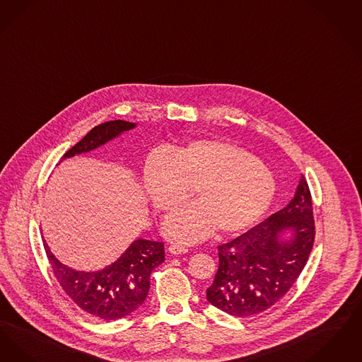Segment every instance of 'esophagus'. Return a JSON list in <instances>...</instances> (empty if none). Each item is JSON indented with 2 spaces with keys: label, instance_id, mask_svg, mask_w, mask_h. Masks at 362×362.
<instances>
[{
  "label": "esophagus",
  "instance_id": "esophagus-1",
  "mask_svg": "<svg viewBox=\"0 0 362 362\" xmlns=\"http://www.w3.org/2000/svg\"><path fill=\"white\" fill-rule=\"evenodd\" d=\"M168 250H169L170 254H174V255H177V254H185V252H188V249H187L185 246H181V245H170Z\"/></svg>",
  "mask_w": 362,
  "mask_h": 362
}]
</instances>
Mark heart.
Returning a JSON list of instances; mask_svg holds the SVG:
<instances>
[{"label": "heart", "instance_id": "b5f03b06", "mask_svg": "<svg viewBox=\"0 0 362 362\" xmlns=\"http://www.w3.org/2000/svg\"><path fill=\"white\" fill-rule=\"evenodd\" d=\"M146 197L168 211L188 196L196 202L170 212L162 234L193 243L211 234L231 235L252 227L272 204L276 181L258 158L223 139L200 138L150 153L141 168Z\"/></svg>", "mask_w": 362, "mask_h": 362}]
</instances>
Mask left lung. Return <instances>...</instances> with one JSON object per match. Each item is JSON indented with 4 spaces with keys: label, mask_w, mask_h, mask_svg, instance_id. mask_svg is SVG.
Here are the masks:
<instances>
[{
    "label": "left lung",
    "mask_w": 362,
    "mask_h": 362,
    "mask_svg": "<svg viewBox=\"0 0 362 362\" xmlns=\"http://www.w3.org/2000/svg\"><path fill=\"white\" fill-rule=\"evenodd\" d=\"M314 239L313 200L301 175L283 209L218 247L219 269L206 300L233 316L267 311L298 280Z\"/></svg>",
    "instance_id": "left-lung-1"
}]
</instances>
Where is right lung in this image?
Here are the masks:
<instances>
[{
    "label": "right lung",
    "mask_w": 362,
    "mask_h": 362,
    "mask_svg": "<svg viewBox=\"0 0 362 362\" xmlns=\"http://www.w3.org/2000/svg\"><path fill=\"white\" fill-rule=\"evenodd\" d=\"M136 123L113 120L90 129L64 156L76 157L122 136ZM52 272L63 291L85 313L104 320L122 319L138 310L147 298L151 272L165 261L162 242L138 238L116 261L98 270H78L64 265L43 239Z\"/></svg>",
    "instance_id": "add662e5"
}]
</instances>
